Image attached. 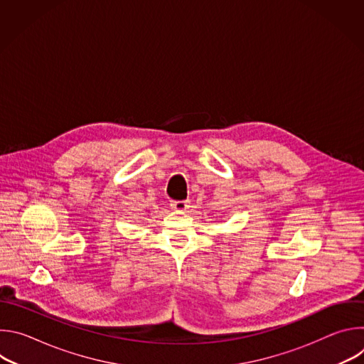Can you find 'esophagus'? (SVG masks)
Listing matches in <instances>:
<instances>
[{"label":"esophagus","instance_id":"34e87169","mask_svg":"<svg viewBox=\"0 0 364 364\" xmlns=\"http://www.w3.org/2000/svg\"><path fill=\"white\" fill-rule=\"evenodd\" d=\"M171 207L176 212H186L190 207V201L188 200H177L171 203Z\"/></svg>","mask_w":364,"mask_h":364}]
</instances>
